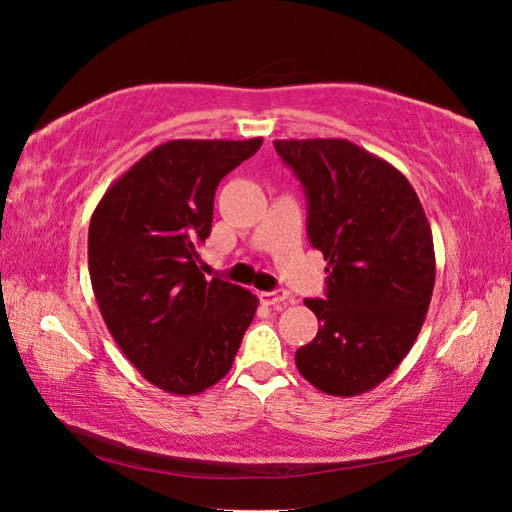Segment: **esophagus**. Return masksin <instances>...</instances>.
<instances>
[{
  "instance_id": "34e87169",
  "label": "esophagus",
  "mask_w": 512,
  "mask_h": 512,
  "mask_svg": "<svg viewBox=\"0 0 512 512\" xmlns=\"http://www.w3.org/2000/svg\"><path fill=\"white\" fill-rule=\"evenodd\" d=\"M259 300L268 306H282L286 302H291V297H288L286 291H264L259 293Z\"/></svg>"
}]
</instances>
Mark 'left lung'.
I'll return each instance as SVG.
<instances>
[{
	"instance_id": "1",
	"label": "left lung",
	"mask_w": 512,
	"mask_h": 512,
	"mask_svg": "<svg viewBox=\"0 0 512 512\" xmlns=\"http://www.w3.org/2000/svg\"><path fill=\"white\" fill-rule=\"evenodd\" d=\"M309 201V239L327 262V300H304L320 327L295 365L329 396L383 383L410 353L430 309V221L392 163L345 138L273 141Z\"/></svg>"
}]
</instances>
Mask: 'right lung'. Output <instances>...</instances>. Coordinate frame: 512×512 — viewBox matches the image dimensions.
I'll list each match as a JSON object with an SVG mask.
<instances>
[{
    "instance_id": "1",
    "label": "right lung",
    "mask_w": 512,
    "mask_h": 512,
    "mask_svg": "<svg viewBox=\"0 0 512 512\" xmlns=\"http://www.w3.org/2000/svg\"><path fill=\"white\" fill-rule=\"evenodd\" d=\"M250 141H167L118 176L89 224V275L116 345L145 380L192 396L235 360L259 300L206 280L197 246L212 230L215 190L250 159Z\"/></svg>"
}]
</instances>
